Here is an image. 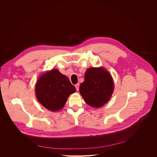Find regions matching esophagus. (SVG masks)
Segmentation results:
<instances>
[{
  "label": "esophagus",
  "instance_id": "obj_1",
  "mask_svg": "<svg viewBox=\"0 0 157 157\" xmlns=\"http://www.w3.org/2000/svg\"><path fill=\"white\" fill-rule=\"evenodd\" d=\"M75 87H76V89L77 91H79V84H77L75 85Z\"/></svg>",
  "mask_w": 157,
  "mask_h": 157
}]
</instances>
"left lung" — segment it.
Returning <instances> with one entry per match:
<instances>
[{
	"mask_svg": "<svg viewBox=\"0 0 157 157\" xmlns=\"http://www.w3.org/2000/svg\"><path fill=\"white\" fill-rule=\"evenodd\" d=\"M114 91V82L110 73L102 66L86 70L79 93L84 101L93 107L99 108L107 103Z\"/></svg>",
	"mask_w": 157,
	"mask_h": 157,
	"instance_id": "left-lung-1",
	"label": "left lung"
}]
</instances>
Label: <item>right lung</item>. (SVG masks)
Wrapping results in <instances>:
<instances>
[{
  "label": "right lung",
  "instance_id": "add662e5",
  "mask_svg": "<svg viewBox=\"0 0 157 157\" xmlns=\"http://www.w3.org/2000/svg\"><path fill=\"white\" fill-rule=\"evenodd\" d=\"M35 91L38 101L44 108L56 112L63 108L70 95L75 93L76 88L58 69H52L38 77Z\"/></svg>",
  "mask_w": 157,
  "mask_h": 157
}]
</instances>
